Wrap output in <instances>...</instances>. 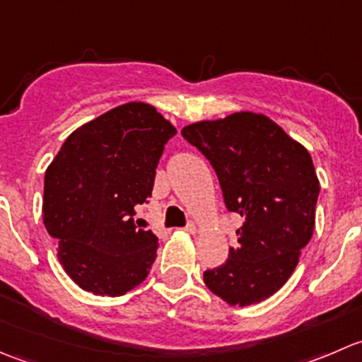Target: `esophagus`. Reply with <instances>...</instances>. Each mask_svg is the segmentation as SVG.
Instances as JSON below:
<instances>
[{
    "instance_id": "esophagus-1",
    "label": "esophagus",
    "mask_w": 362,
    "mask_h": 362,
    "mask_svg": "<svg viewBox=\"0 0 362 362\" xmlns=\"http://www.w3.org/2000/svg\"><path fill=\"white\" fill-rule=\"evenodd\" d=\"M184 231H187V233H196V226L192 224V222H189V224L184 228Z\"/></svg>"
}]
</instances>
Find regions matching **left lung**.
Segmentation results:
<instances>
[{
  "label": "left lung",
  "instance_id": "1",
  "mask_svg": "<svg viewBox=\"0 0 362 362\" xmlns=\"http://www.w3.org/2000/svg\"><path fill=\"white\" fill-rule=\"evenodd\" d=\"M182 136L210 160L226 208L243 218L238 245L204 272V284L233 306L269 298L293 275L315 228L320 185L308 151L254 112L189 124Z\"/></svg>",
  "mask_w": 362,
  "mask_h": 362
}]
</instances>
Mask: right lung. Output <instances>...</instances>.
<instances>
[{
  "mask_svg": "<svg viewBox=\"0 0 362 362\" xmlns=\"http://www.w3.org/2000/svg\"><path fill=\"white\" fill-rule=\"evenodd\" d=\"M177 129L147 103H126L66 138L45 173L43 224L83 291L122 296L147 279L158 236L134 226L164 145Z\"/></svg>",
  "mask_w": 362,
  "mask_h": 362,
  "instance_id": "obj_1",
  "label": "right lung"
}]
</instances>
